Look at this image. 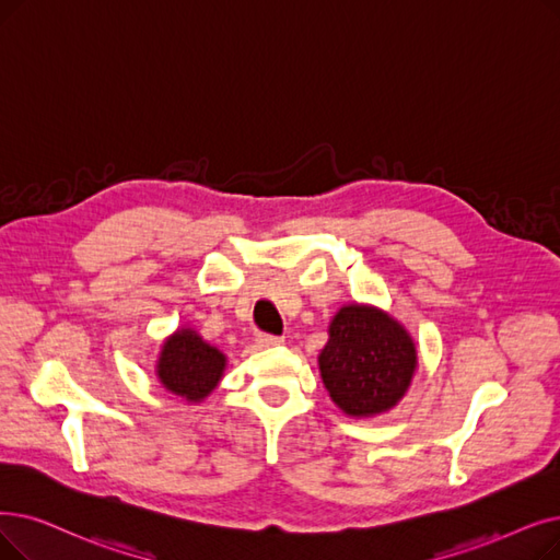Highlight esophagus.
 <instances>
[{
	"label": "esophagus",
	"instance_id": "esophagus-1",
	"mask_svg": "<svg viewBox=\"0 0 560 560\" xmlns=\"http://www.w3.org/2000/svg\"><path fill=\"white\" fill-rule=\"evenodd\" d=\"M283 343L281 336H275V334H258L256 336V346L258 348H277Z\"/></svg>",
	"mask_w": 560,
	"mask_h": 560
}]
</instances>
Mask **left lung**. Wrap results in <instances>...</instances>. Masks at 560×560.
I'll return each instance as SVG.
<instances>
[{"mask_svg": "<svg viewBox=\"0 0 560 560\" xmlns=\"http://www.w3.org/2000/svg\"><path fill=\"white\" fill-rule=\"evenodd\" d=\"M318 361L331 400L350 417H373L407 392L417 348L386 313L352 304L336 313Z\"/></svg>", "mask_w": 560, "mask_h": 560, "instance_id": "obj_1", "label": "left lung"}]
</instances>
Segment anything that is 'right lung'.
<instances>
[{
  "label": "right lung",
  "mask_w": 560,
  "mask_h": 560,
  "mask_svg": "<svg viewBox=\"0 0 560 560\" xmlns=\"http://www.w3.org/2000/svg\"><path fill=\"white\" fill-rule=\"evenodd\" d=\"M224 366L226 357L220 350L208 346L197 331L180 329L164 343L158 375L166 392L199 402L222 380Z\"/></svg>",
  "instance_id": "1"
}]
</instances>
